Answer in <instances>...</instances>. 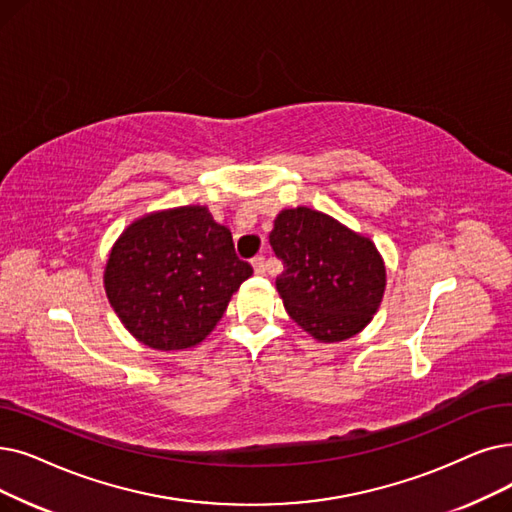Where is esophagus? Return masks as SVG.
<instances>
[{"mask_svg": "<svg viewBox=\"0 0 512 512\" xmlns=\"http://www.w3.org/2000/svg\"><path fill=\"white\" fill-rule=\"evenodd\" d=\"M253 270H255V274H265V259L259 255V257H255L253 259Z\"/></svg>", "mask_w": 512, "mask_h": 512, "instance_id": "1", "label": "esophagus"}]
</instances>
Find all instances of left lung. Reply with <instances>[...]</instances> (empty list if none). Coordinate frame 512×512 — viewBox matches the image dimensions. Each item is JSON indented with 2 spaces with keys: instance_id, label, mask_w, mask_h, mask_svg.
<instances>
[{
  "instance_id": "1",
  "label": "left lung",
  "mask_w": 512,
  "mask_h": 512,
  "mask_svg": "<svg viewBox=\"0 0 512 512\" xmlns=\"http://www.w3.org/2000/svg\"><path fill=\"white\" fill-rule=\"evenodd\" d=\"M284 272L276 291L291 316L318 343L362 332L381 307L387 270L376 244L328 213L282 209L270 232Z\"/></svg>"
}]
</instances>
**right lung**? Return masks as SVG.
Segmentation results:
<instances>
[{
	"instance_id": "obj_1",
	"label": "right lung",
	"mask_w": 512,
	"mask_h": 512,
	"mask_svg": "<svg viewBox=\"0 0 512 512\" xmlns=\"http://www.w3.org/2000/svg\"><path fill=\"white\" fill-rule=\"evenodd\" d=\"M253 268L205 205L146 213L121 232L104 265L110 307L133 339L184 351L207 339Z\"/></svg>"
}]
</instances>
